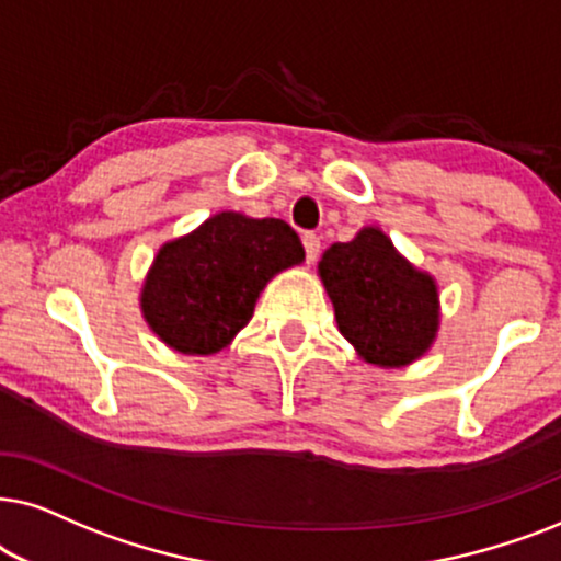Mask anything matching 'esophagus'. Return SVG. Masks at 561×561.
I'll return each instance as SVG.
<instances>
[{
	"label": "esophagus",
	"mask_w": 561,
	"mask_h": 561,
	"mask_svg": "<svg viewBox=\"0 0 561 561\" xmlns=\"http://www.w3.org/2000/svg\"><path fill=\"white\" fill-rule=\"evenodd\" d=\"M302 245H305V259H308V264L318 259V251H320V238L316 233H305L302 236Z\"/></svg>",
	"instance_id": "34e87169"
}]
</instances>
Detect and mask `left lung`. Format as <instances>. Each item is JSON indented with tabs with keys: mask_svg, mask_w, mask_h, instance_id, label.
Instances as JSON below:
<instances>
[{
	"mask_svg": "<svg viewBox=\"0 0 561 561\" xmlns=\"http://www.w3.org/2000/svg\"><path fill=\"white\" fill-rule=\"evenodd\" d=\"M318 274L339 331L364 362L405 367L436 341V279L400 256L379 228H362L354 241L333 243Z\"/></svg>",
	"mask_w": 561,
	"mask_h": 561,
	"instance_id": "8db88e82",
	"label": "left lung"
}]
</instances>
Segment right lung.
Instances as JSON below:
<instances>
[{
	"instance_id": "right-lung-1",
	"label": "right lung",
	"mask_w": 561,
	"mask_h": 561,
	"mask_svg": "<svg viewBox=\"0 0 561 561\" xmlns=\"http://www.w3.org/2000/svg\"><path fill=\"white\" fill-rule=\"evenodd\" d=\"M302 261L300 238L285 220L218 213L161 245L140 310L169 348L218 354L249 323L266 282Z\"/></svg>"
}]
</instances>
